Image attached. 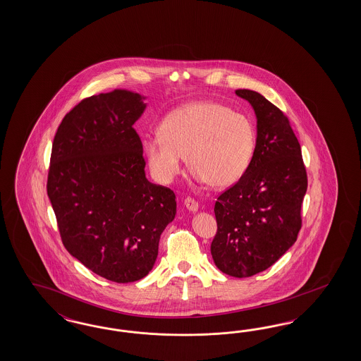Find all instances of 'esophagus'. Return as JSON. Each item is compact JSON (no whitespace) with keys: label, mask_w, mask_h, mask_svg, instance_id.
Listing matches in <instances>:
<instances>
[{"label":"esophagus","mask_w":361,"mask_h":361,"mask_svg":"<svg viewBox=\"0 0 361 361\" xmlns=\"http://www.w3.org/2000/svg\"><path fill=\"white\" fill-rule=\"evenodd\" d=\"M184 205H185V208L188 210H190V212H197L198 210V202H197L195 198H192V197H186L185 200H184Z\"/></svg>","instance_id":"obj_1"}]
</instances>
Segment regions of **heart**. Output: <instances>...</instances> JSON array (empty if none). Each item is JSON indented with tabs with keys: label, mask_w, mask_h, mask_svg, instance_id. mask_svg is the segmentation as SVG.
I'll return each mask as SVG.
<instances>
[{
	"label": "heart",
	"mask_w": 361,
	"mask_h": 361,
	"mask_svg": "<svg viewBox=\"0 0 361 361\" xmlns=\"http://www.w3.org/2000/svg\"><path fill=\"white\" fill-rule=\"evenodd\" d=\"M161 136L147 137L144 153L156 180L169 184L189 169L210 188L233 185L250 164L255 130L245 115L216 102H192L165 118Z\"/></svg>",
	"instance_id": "obj_1"
}]
</instances>
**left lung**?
Masks as SVG:
<instances>
[{"label": "left lung", "instance_id": "1", "mask_svg": "<svg viewBox=\"0 0 361 361\" xmlns=\"http://www.w3.org/2000/svg\"><path fill=\"white\" fill-rule=\"evenodd\" d=\"M257 116V144L240 180L219 195L213 261L222 273L247 278L287 252L302 228L307 190L300 144L287 116L259 92L237 90Z\"/></svg>", "mask_w": 361, "mask_h": 361}]
</instances>
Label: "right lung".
Wrapping results in <instances>:
<instances>
[{"mask_svg": "<svg viewBox=\"0 0 361 361\" xmlns=\"http://www.w3.org/2000/svg\"><path fill=\"white\" fill-rule=\"evenodd\" d=\"M142 95L127 90L83 99L55 133L47 196L66 250L88 270L130 283L152 270L176 196L145 177L133 124Z\"/></svg>", "mask_w": 361, "mask_h": 361, "instance_id": "obj_1", "label": "right lung"}]
</instances>
